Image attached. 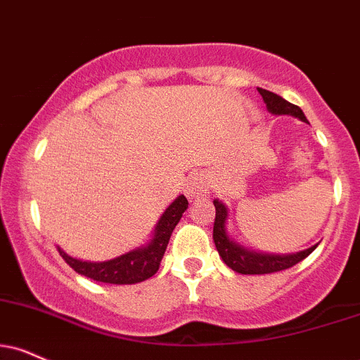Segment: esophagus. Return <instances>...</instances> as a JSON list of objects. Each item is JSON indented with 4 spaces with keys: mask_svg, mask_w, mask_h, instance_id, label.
<instances>
[{
    "mask_svg": "<svg viewBox=\"0 0 360 360\" xmlns=\"http://www.w3.org/2000/svg\"><path fill=\"white\" fill-rule=\"evenodd\" d=\"M207 193V183L202 177H193L186 186V196L189 199H201Z\"/></svg>",
    "mask_w": 360,
    "mask_h": 360,
    "instance_id": "1",
    "label": "esophagus"
}]
</instances>
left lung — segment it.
Listing matches in <instances>:
<instances>
[{
    "label": "left lung",
    "mask_w": 360,
    "mask_h": 360,
    "mask_svg": "<svg viewBox=\"0 0 360 360\" xmlns=\"http://www.w3.org/2000/svg\"><path fill=\"white\" fill-rule=\"evenodd\" d=\"M259 95L263 97V102L266 103L268 112L275 115H293L298 117L300 120L307 122V117L304 115L300 107L293 105L281 98L270 90L258 89ZM213 205L216 207V218L213 226V240L218 250L219 257L223 262L231 268V270L238 271L241 275H265V274H275V271L287 270V268L297 265L298 262L305 259L309 255L317 248V245L310 246L309 250L298 251V253L292 255H270V253H258V251L246 250L236 241L229 238L226 231V219H228V207L223 205L219 199H214Z\"/></svg>",
    "instance_id": "1"
}]
</instances>
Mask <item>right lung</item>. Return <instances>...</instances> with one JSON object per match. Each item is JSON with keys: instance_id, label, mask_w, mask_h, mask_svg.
I'll use <instances>...</instances> for the list:
<instances>
[{"instance_id": "add662e5", "label": "right lung", "mask_w": 360, "mask_h": 360, "mask_svg": "<svg viewBox=\"0 0 360 360\" xmlns=\"http://www.w3.org/2000/svg\"><path fill=\"white\" fill-rule=\"evenodd\" d=\"M188 199L183 194L177 196L159 218L154 228V236L149 243L117 258H112L109 262H82V259L72 258L70 255L65 253L60 246L58 253L77 274L84 275L86 278L114 285L139 283V281L150 278L159 270L169 238L174 231L176 224L179 223L181 216L188 210Z\"/></svg>"}]
</instances>
